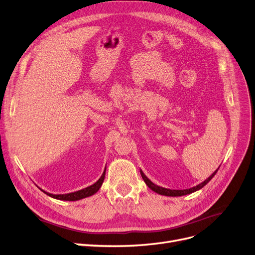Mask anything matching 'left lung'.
<instances>
[{
    "mask_svg": "<svg viewBox=\"0 0 255 255\" xmlns=\"http://www.w3.org/2000/svg\"><path fill=\"white\" fill-rule=\"evenodd\" d=\"M218 169H219V168H217L211 175H210V176H209L206 180H204L201 183L197 184V186L193 187V188L186 189V190H171V189H166V188L159 187V186H157V184H155L154 182H152L150 179H148V178L145 176V175H144V173L142 172V170H140V174H141V176H142L144 182L146 183V186H147L148 188H150L152 191L156 192L157 194L164 195V196H183V195L191 194V193L196 192V191L200 190L201 188H204V187L206 186V184L214 177V175L216 174V172L218 171Z\"/></svg>",
    "mask_w": 255,
    "mask_h": 255,
    "instance_id": "obj_1",
    "label": "left lung"
}]
</instances>
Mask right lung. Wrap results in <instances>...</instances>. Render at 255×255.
<instances>
[{"label": "right lung", "mask_w": 255, "mask_h": 255, "mask_svg": "<svg viewBox=\"0 0 255 255\" xmlns=\"http://www.w3.org/2000/svg\"><path fill=\"white\" fill-rule=\"evenodd\" d=\"M105 171H107V168L104 169L101 177L96 181L94 184H92V186L87 187V188H84L82 190H79V191H76V192H72V193H67V194H51V193H48L46 191H44L41 189V191H43L44 193H45L46 195L55 198V199H59V200H65V201H76V200H80L82 198H85V197H89V196H92L94 195L95 193H97L99 191V189L101 188L102 183H103V180H104V177H105Z\"/></svg>", "instance_id": "1"}]
</instances>
